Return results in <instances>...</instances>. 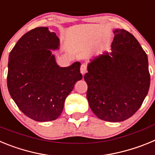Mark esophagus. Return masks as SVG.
I'll use <instances>...</instances> for the list:
<instances>
[{
	"instance_id": "34e87169",
	"label": "esophagus",
	"mask_w": 155,
	"mask_h": 155,
	"mask_svg": "<svg viewBox=\"0 0 155 155\" xmlns=\"http://www.w3.org/2000/svg\"><path fill=\"white\" fill-rule=\"evenodd\" d=\"M86 72H87V64H81V73L84 75Z\"/></svg>"
}]
</instances>
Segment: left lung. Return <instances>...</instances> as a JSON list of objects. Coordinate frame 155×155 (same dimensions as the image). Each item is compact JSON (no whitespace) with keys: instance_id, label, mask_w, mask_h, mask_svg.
Segmentation results:
<instances>
[{"instance_id":"8db88e82","label":"left lung","mask_w":155,"mask_h":155,"mask_svg":"<svg viewBox=\"0 0 155 155\" xmlns=\"http://www.w3.org/2000/svg\"><path fill=\"white\" fill-rule=\"evenodd\" d=\"M110 56L93 60L84 81L90 108L108 122L127 120L140 109L150 87L147 56L129 31L116 29Z\"/></svg>"}]
</instances>
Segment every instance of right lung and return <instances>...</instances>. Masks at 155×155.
I'll return each instance as SVG.
<instances>
[{"label":"right lung","mask_w":155,"mask_h":155,"mask_svg":"<svg viewBox=\"0 0 155 155\" xmlns=\"http://www.w3.org/2000/svg\"><path fill=\"white\" fill-rule=\"evenodd\" d=\"M59 39L46 27H38L21 37L9 54L8 88L19 109L31 120H55L64 101L82 78L81 64L60 68L50 50L58 49Z\"/></svg>","instance_id":"add662e5"}]
</instances>
